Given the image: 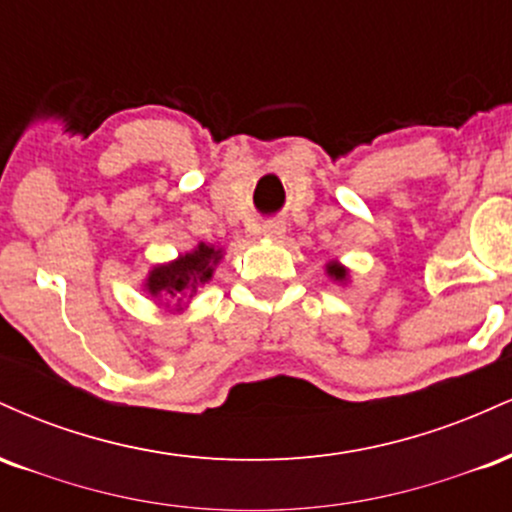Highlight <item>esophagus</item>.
<instances>
[{
    "label": "esophagus",
    "mask_w": 512,
    "mask_h": 512,
    "mask_svg": "<svg viewBox=\"0 0 512 512\" xmlns=\"http://www.w3.org/2000/svg\"><path fill=\"white\" fill-rule=\"evenodd\" d=\"M284 223H279V221H272V223H264L262 226V236L264 238H272V240H279L281 236H284Z\"/></svg>",
    "instance_id": "1"
}]
</instances>
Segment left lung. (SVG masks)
Segmentation results:
<instances>
[{
    "instance_id": "left-lung-1",
    "label": "left lung",
    "mask_w": 512,
    "mask_h": 512,
    "mask_svg": "<svg viewBox=\"0 0 512 512\" xmlns=\"http://www.w3.org/2000/svg\"><path fill=\"white\" fill-rule=\"evenodd\" d=\"M325 272H327V276H330V279H334V281H344L349 279V269L344 267V264H339V262H327L325 264Z\"/></svg>"
}]
</instances>
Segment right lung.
Returning <instances> with one entry per match:
<instances>
[{"instance_id":"obj_1","label":"right lung","mask_w":512,"mask_h":512,"mask_svg":"<svg viewBox=\"0 0 512 512\" xmlns=\"http://www.w3.org/2000/svg\"><path fill=\"white\" fill-rule=\"evenodd\" d=\"M221 260V245L197 243L195 248L182 252L175 260L154 264L146 274L142 289L146 296L166 305L168 313H182L187 308V298L195 296L199 286L209 284Z\"/></svg>"}]
</instances>
